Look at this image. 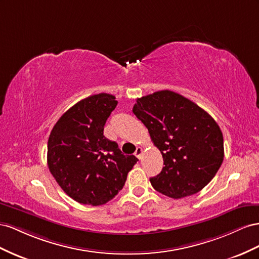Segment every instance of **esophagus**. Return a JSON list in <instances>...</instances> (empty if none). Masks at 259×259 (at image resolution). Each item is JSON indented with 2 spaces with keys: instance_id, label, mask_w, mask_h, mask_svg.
<instances>
[{
  "instance_id": "obj_1",
  "label": "esophagus",
  "mask_w": 259,
  "mask_h": 259,
  "mask_svg": "<svg viewBox=\"0 0 259 259\" xmlns=\"http://www.w3.org/2000/svg\"><path fill=\"white\" fill-rule=\"evenodd\" d=\"M142 153H143L142 147L138 146V147H137V150H136V152H135V155H136V156H137L139 159H141V157H142Z\"/></svg>"
}]
</instances>
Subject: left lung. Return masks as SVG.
I'll return each mask as SVG.
<instances>
[{"instance_id": "1", "label": "left lung", "mask_w": 259, "mask_h": 259, "mask_svg": "<svg viewBox=\"0 0 259 259\" xmlns=\"http://www.w3.org/2000/svg\"><path fill=\"white\" fill-rule=\"evenodd\" d=\"M132 112L164 159L160 174L150 179L155 190L178 199L207 186L225 156L223 132L208 113L169 90L138 99Z\"/></svg>"}]
</instances>
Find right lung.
I'll list each match as a JSON object with an SVG mask.
<instances>
[{
  "label": "right lung",
  "instance_id": "1",
  "mask_svg": "<svg viewBox=\"0 0 259 259\" xmlns=\"http://www.w3.org/2000/svg\"><path fill=\"white\" fill-rule=\"evenodd\" d=\"M117 103L112 94L91 95L70 107L51 131L50 171L65 193L80 204L99 206L114 198L139 160L123 155L103 135Z\"/></svg>",
  "mask_w": 259,
  "mask_h": 259
}]
</instances>
